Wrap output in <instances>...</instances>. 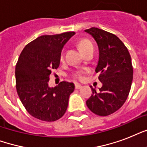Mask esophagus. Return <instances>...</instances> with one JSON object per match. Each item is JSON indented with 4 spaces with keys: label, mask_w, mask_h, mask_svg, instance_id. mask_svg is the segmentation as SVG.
Segmentation results:
<instances>
[{
    "label": "esophagus",
    "mask_w": 147,
    "mask_h": 147,
    "mask_svg": "<svg viewBox=\"0 0 147 147\" xmlns=\"http://www.w3.org/2000/svg\"><path fill=\"white\" fill-rule=\"evenodd\" d=\"M75 87H76V89H80L81 88H82V85L78 84V83H76L75 84Z\"/></svg>",
    "instance_id": "1"
}]
</instances>
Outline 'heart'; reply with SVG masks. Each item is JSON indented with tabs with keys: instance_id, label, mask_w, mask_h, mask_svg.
<instances>
[{
	"instance_id": "1",
	"label": "heart",
	"mask_w": 147,
	"mask_h": 147,
	"mask_svg": "<svg viewBox=\"0 0 147 147\" xmlns=\"http://www.w3.org/2000/svg\"><path fill=\"white\" fill-rule=\"evenodd\" d=\"M78 49L81 51V53H82L85 51L88 50V49L93 48V45L91 42V41H89L87 39H82L79 42H78ZM61 59H63V53L61 54ZM83 74H84V71H77L74 73V77L76 78H78V79H81L82 78Z\"/></svg>"
}]
</instances>
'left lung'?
<instances>
[{"instance_id": "8db88e82", "label": "left lung", "mask_w": 147, "mask_h": 147, "mask_svg": "<svg viewBox=\"0 0 147 147\" xmlns=\"http://www.w3.org/2000/svg\"><path fill=\"white\" fill-rule=\"evenodd\" d=\"M96 41L99 59L95 71L102 87L86 101L91 111L107 116L120 109L130 93L133 81V66L128 49L117 36L96 27L85 30Z\"/></svg>"}]
</instances>
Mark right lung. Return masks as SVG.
Segmentation results:
<instances>
[{"label":"right lung","instance_id":"add662e5","mask_svg":"<svg viewBox=\"0 0 147 147\" xmlns=\"http://www.w3.org/2000/svg\"><path fill=\"white\" fill-rule=\"evenodd\" d=\"M75 33L41 36L20 55L15 68L17 94L27 112L39 120L57 121L66 111L75 85L62 82L50 88L48 82L51 71L59 66L62 48Z\"/></svg>","mask_w":147,"mask_h":147}]
</instances>
